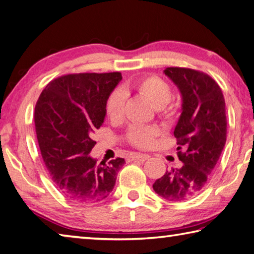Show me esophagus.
I'll return each instance as SVG.
<instances>
[{
	"instance_id": "esophagus-1",
	"label": "esophagus",
	"mask_w": 254,
	"mask_h": 254,
	"mask_svg": "<svg viewBox=\"0 0 254 254\" xmlns=\"http://www.w3.org/2000/svg\"><path fill=\"white\" fill-rule=\"evenodd\" d=\"M150 158V155L147 154H131L128 156V161H138V162H145Z\"/></svg>"
}]
</instances>
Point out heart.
Returning a JSON list of instances; mask_svg holds the SVG:
<instances>
[{"mask_svg": "<svg viewBox=\"0 0 254 254\" xmlns=\"http://www.w3.org/2000/svg\"><path fill=\"white\" fill-rule=\"evenodd\" d=\"M135 91L147 99L154 108H156L158 117L164 121H172L178 114L177 104L171 102L173 91L170 84L155 74L144 76L128 86L122 88L121 91H113L106 103V111L112 121L120 120L123 116L124 94ZM158 135L156 127H146L132 124L127 128L126 138L133 146L140 148L151 147L154 138Z\"/></svg>", "mask_w": 254, "mask_h": 254, "instance_id": "obj_1", "label": "heart"}]
</instances>
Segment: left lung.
<instances>
[{"label": "left lung", "mask_w": 254, "mask_h": 254, "mask_svg": "<svg viewBox=\"0 0 254 254\" xmlns=\"http://www.w3.org/2000/svg\"><path fill=\"white\" fill-rule=\"evenodd\" d=\"M164 72L183 97V112L174 130L183 164L156 180L153 190L168 201H183L205 188L219 160L227 140L226 103L209 74L183 67H168Z\"/></svg>", "instance_id": "obj_1"}]
</instances>
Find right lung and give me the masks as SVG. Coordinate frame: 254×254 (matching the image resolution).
<instances>
[{"label":"right lung","instance_id":"obj_1","mask_svg":"<svg viewBox=\"0 0 254 254\" xmlns=\"http://www.w3.org/2000/svg\"><path fill=\"white\" fill-rule=\"evenodd\" d=\"M121 72L69 73L54 79L34 112L39 150L54 185L74 202H97L112 191L126 161L97 163L89 156L93 133L103 124L106 103Z\"/></svg>","mask_w":254,"mask_h":254}]
</instances>
